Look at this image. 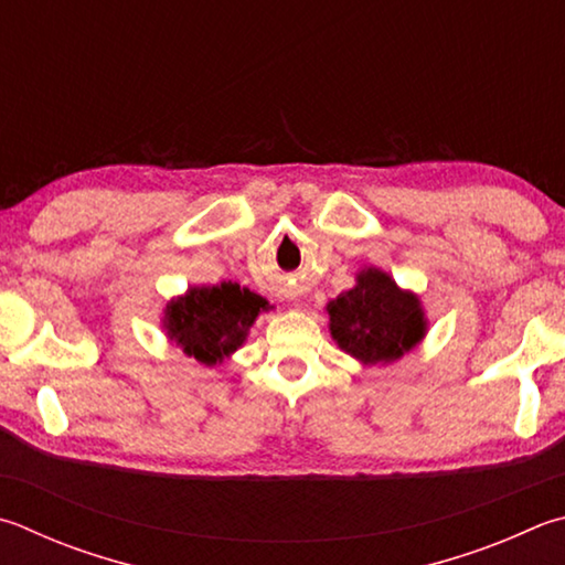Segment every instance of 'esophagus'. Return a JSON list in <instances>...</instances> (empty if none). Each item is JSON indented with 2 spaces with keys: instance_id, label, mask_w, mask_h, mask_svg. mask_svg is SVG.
Returning a JSON list of instances; mask_svg holds the SVG:
<instances>
[{
  "instance_id": "1",
  "label": "esophagus",
  "mask_w": 565,
  "mask_h": 565,
  "mask_svg": "<svg viewBox=\"0 0 565 565\" xmlns=\"http://www.w3.org/2000/svg\"><path fill=\"white\" fill-rule=\"evenodd\" d=\"M286 296H289V299H296V294H286Z\"/></svg>"
}]
</instances>
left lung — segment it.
Instances as JSON below:
<instances>
[{"mask_svg": "<svg viewBox=\"0 0 565 565\" xmlns=\"http://www.w3.org/2000/svg\"><path fill=\"white\" fill-rule=\"evenodd\" d=\"M333 341L365 365L393 363L423 341L427 318L413 291H403L375 266L358 274L351 291L328 301Z\"/></svg>", "mask_w": 565, "mask_h": 565, "instance_id": "left-lung-1", "label": "left lung"}]
</instances>
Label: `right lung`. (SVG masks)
<instances>
[{
	"instance_id": "add662e5",
	"label": "right lung",
	"mask_w": 565,
	"mask_h": 565,
	"mask_svg": "<svg viewBox=\"0 0 565 565\" xmlns=\"http://www.w3.org/2000/svg\"><path fill=\"white\" fill-rule=\"evenodd\" d=\"M266 311V299L239 284L222 281L217 286H192L166 306L168 338L184 353L204 365H217L242 343L256 316Z\"/></svg>"
}]
</instances>
